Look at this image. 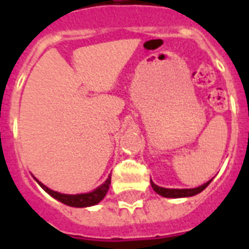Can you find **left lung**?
Returning <instances> with one entry per match:
<instances>
[{
  "label": "left lung",
  "mask_w": 249,
  "mask_h": 249,
  "mask_svg": "<svg viewBox=\"0 0 249 249\" xmlns=\"http://www.w3.org/2000/svg\"><path fill=\"white\" fill-rule=\"evenodd\" d=\"M211 181H212V179H211ZM211 181H208L207 183H204V185L199 186V187H195V189H165V187H160V186L155 185L152 181L151 186L155 193H158L159 195H161V196L164 197H187L194 196V195L201 193V191L211 183Z\"/></svg>",
  "instance_id": "8db88e82"
}]
</instances>
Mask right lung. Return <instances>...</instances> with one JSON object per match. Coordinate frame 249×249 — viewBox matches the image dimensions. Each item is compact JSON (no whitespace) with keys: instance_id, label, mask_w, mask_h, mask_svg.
<instances>
[{"instance_id":"right-lung-1","label":"right lung","mask_w":249,"mask_h":249,"mask_svg":"<svg viewBox=\"0 0 249 249\" xmlns=\"http://www.w3.org/2000/svg\"><path fill=\"white\" fill-rule=\"evenodd\" d=\"M36 179V178H35ZM37 183L42 187V189L52 195L53 197H55L56 200H59L60 203H63L66 205H70V207H76V208H83V207H90V205L98 204L99 201L106 196V194L108 191L109 185H111V177L108 176V178L106 179V182L103 185H101L99 187L91 191V193L88 194H77V195H67V194H60L56 193V191H53L52 189H49L44 183H41L38 179H36Z\"/></svg>"}]
</instances>
